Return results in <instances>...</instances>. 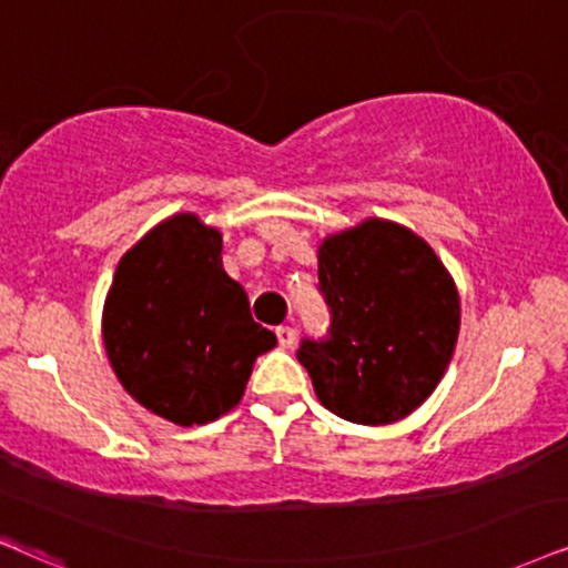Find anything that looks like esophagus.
<instances>
[{
	"mask_svg": "<svg viewBox=\"0 0 568 568\" xmlns=\"http://www.w3.org/2000/svg\"><path fill=\"white\" fill-rule=\"evenodd\" d=\"M275 335H277V343H280V348H291L293 343H296V329L288 327V325L277 327V329H275Z\"/></svg>",
	"mask_w": 568,
	"mask_h": 568,
	"instance_id": "1",
	"label": "esophagus"
}]
</instances>
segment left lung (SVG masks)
<instances>
[{
	"label": "left lung",
	"instance_id": "left-lung-1",
	"mask_svg": "<svg viewBox=\"0 0 568 568\" xmlns=\"http://www.w3.org/2000/svg\"><path fill=\"white\" fill-rule=\"evenodd\" d=\"M333 314L298 362L320 404L356 425H393L433 396L462 327V298L433 246L393 220L367 217L317 248Z\"/></svg>",
	"mask_w": 568,
	"mask_h": 568
}]
</instances>
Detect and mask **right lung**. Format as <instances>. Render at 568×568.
<instances>
[{
    "mask_svg": "<svg viewBox=\"0 0 568 568\" xmlns=\"http://www.w3.org/2000/svg\"><path fill=\"white\" fill-rule=\"evenodd\" d=\"M102 337L120 385L181 427L239 406L254 362L277 343L222 267V233L193 212L170 214L125 251L104 298Z\"/></svg>",
    "mask_w": 568,
    "mask_h": 568,
    "instance_id": "1",
    "label": "right lung"
}]
</instances>
